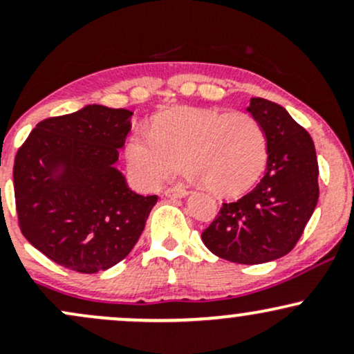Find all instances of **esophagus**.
I'll return each mask as SVG.
<instances>
[{"instance_id": "1", "label": "esophagus", "mask_w": 354, "mask_h": 354, "mask_svg": "<svg viewBox=\"0 0 354 354\" xmlns=\"http://www.w3.org/2000/svg\"><path fill=\"white\" fill-rule=\"evenodd\" d=\"M186 194H188V191L183 186H174V188H168L165 191L166 198H185Z\"/></svg>"}]
</instances>
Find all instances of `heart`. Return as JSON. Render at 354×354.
<instances>
[{
  "instance_id": "heart-1",
  "label": "heart",
  "mask_w": 354,
  "mask_h": 354,
  "mask_svg": "<svg viewBox=\"0 0 354 354\" xmlns=\"http://www.w3.org/2000/svg\"><path fill=\"white\" fill-rule=\"evenodd\" d=\"M133 180L156 188L189 165V176L203 180L218 196H239L253 188L266 168L268 141L263 126L245 111L176 106L153 118L151 135L135 131L124 145Z\"/></svg>"
}]
</instances>
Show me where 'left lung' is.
<instances>
[{
	"instance_id": "obj_1",
	"label": "left lung",
	"mask_w": 354,
	"mask_h": 354,
	"mask_svg": "<svg viewBox=\"0 0 354 354\" xmlns=\"http://www.w3.org/2000/svg\"><path fill=\"white\" fill-rule=\"evenodd\" d=\"M248 111L265 129L266 173L253 191L223 203L201 239L219 258L259 265L288 254L301 238L318 203L319 169L310 133L286 109L251 98Z\"/></svg>"
}]
</instances>
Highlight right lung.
I'll list each match as a JSON object with an SVG mask.
<instances>
[{
	"label": "right lung",
	"mask_w": 354,
	"mask_h": 354,
	"mask_svg": "<svg viewBox=\"0 0 354 354\" xmlns=\"http://www.w3.org/2000/svg\"><path fill=\"white\" fill-rule=\"evenodd\" d=\"M131 111L88 104L39 121L15 158L18 225L44 256L78 273L124 259L158 196L128 188L115 168Z\"/></svg>",
	"instance_id": "1"
}]
</instances>
